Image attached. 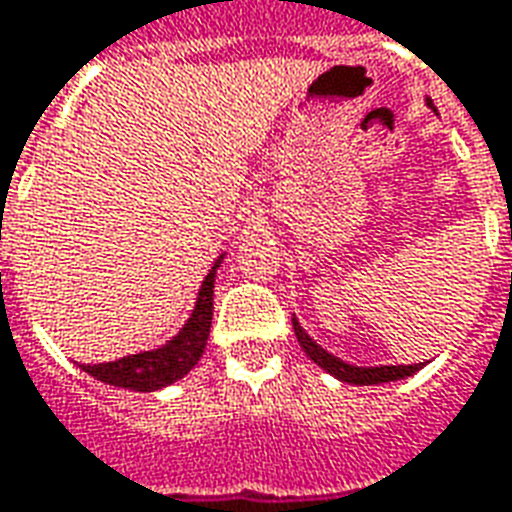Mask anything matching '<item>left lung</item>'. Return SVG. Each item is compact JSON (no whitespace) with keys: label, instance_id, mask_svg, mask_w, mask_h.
Returning <instances> with one entry per match:
<instances>
[{"label":"left lung","instance_id":"left-lung-1","mask_svg":"<svg viewBox=\"0 0 512 512\" xmlns=\"http://www.w3.org/2000/svg\"><path fill=\"white\" fill-rule=\"evenodd\" d=\"M428 106H434L431 100H425ZM294 324V335H297V341H300L302 352L311 357L313 363L324 368L327 374L335 376L338 382H346V384H384V382H398V379H406V376L417 374L425 363H414V365H368V368H360V365H349L343 363L341 357H335L330 354L327 349H322L319 343L313 341L311 335L305 333L297 322V316L292 319Z\"/></svg>","mask_w":512,"mask_h":512}]
</instances>
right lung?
Listing matches in <instances>:
<instances>
[{
    "label": "right lung",
    "mask_w": 512,
    "mask_h": 512,
    "mask_svg": "<svg viewBox=\"0 0 512 512\" xmlns=\"http://www.w3.org/2000/svg\"><path fill=\"white\" fill-rule=\"evenodd\" d=\"M226 253H220L207 278L201 281L199 297L193 305L190 319L182 324L171 341H166L158 349L149 352L128 354L114 363H98V365H81V371L95 376L98 382L114 384V387H125V390H136V393H155L160 387H169L177 379L196 368V363L204 354L207 338H210L212 327V297H215V272H218L220 261Z\"/></svg>",
    "instance_id": "obj_1"
}]
</instances>
